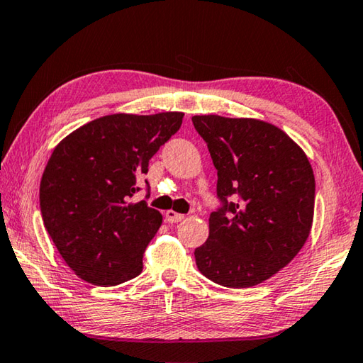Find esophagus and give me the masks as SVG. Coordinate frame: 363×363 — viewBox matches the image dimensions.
<instances>
[{"mask_svg": "<svg viewBox=\"0 0 363 363\" xmlns=\"http://www.w3.org/2000/svg\"><path fill=\"white\" fill-rule=\"evenodd\" d=\"M164 216H167V220H168L169 224L179 223V220H182V219H184V214H181V213H176V211H173V210L167 211V214H164Z\"/></svg>", "mask_w": 363, "mask_h": 363, "instance_id": "obj_1", "label": "esophagus"}]
</instances>
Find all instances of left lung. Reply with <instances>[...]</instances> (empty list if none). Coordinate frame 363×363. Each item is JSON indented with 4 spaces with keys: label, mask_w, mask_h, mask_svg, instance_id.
I'll list each match as a JSON object with an SVG mask.
<instances>
[{
    "label": "left lung",
    "mask_w": 363,
    "mask_h": 363,
    "mask_svg": "<svg viewBox=\"0 0 363 363\" xmlns=\"http://www.w3.org/2000/svg\"><path fill=\"white\" fill-rule=\"evenodd\" d=\"M218 169L219 208L195 250L214 284L250 288L285 267L309 237L315 179L306 153L270 123L192 116Z\"/></svg>",
    "instance_id": "1"
}]
</instances>
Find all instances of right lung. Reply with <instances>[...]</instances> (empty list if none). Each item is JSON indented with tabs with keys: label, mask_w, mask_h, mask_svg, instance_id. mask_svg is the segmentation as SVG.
<instances>
[{
	"label": "right lung",
	"mask_w": 363,
	"mask_h": 363,
	"mask_svg": "<svg viewBox=\"0 0 363 363\" xmlns=\"http://www.w3.org/2000/svg\"><path fill=\"white\" fill-rule=\"evenodd\" d=\"M182 116L107 115L54 149L40 184L41 216L79 279L113 286L143 272L144 251L163 218L145 200L130 199L140 190L138 179L149 171V160L179 131Z\"/></svg>",
	"instance_id": "1"
}]
</instances>
